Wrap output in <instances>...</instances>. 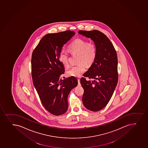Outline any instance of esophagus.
<instances>
[{"instance_id": "esophagus-1", "label": "esophagus", "mask_w": 148, "mask_h": 148, "mask_svg": "<svg viewBox=\"0 0 148 148\" xmlns=\"http://www.w3.org/2000/svg\"><path fill=\"white\" fill-rule=\"evenodd\" d=\"M78 86H81V84H80V79H78Z\"/></svg>"}]
</instances>
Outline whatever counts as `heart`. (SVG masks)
I'll return each instance as SVG.
<instances>
[{
	"label": "heart",
	"mask_w": 148,
	"mask_h": 148,
	"mask_svg": "<svg viewBox=\"0 0 148 148\" xmlns=\"http://www.w3.org/2000/svg\"><path fill=\"white\" fill-rule=\"evenodd\" d=\"M69 49L72 53L79 54L78 62L80 63L71 67L67 71V74L69 76L79 77L86 70L85 64H91L96 58L97 47L94 44L90 43L86 40L78 39L70 44ZM59 59L64 66H69L68 51L62 50L60 52Z\"/></svg>",
	"instance_id": "1"
}]
</instances>
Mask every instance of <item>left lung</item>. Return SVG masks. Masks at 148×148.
<instances>
[{"mask_svg": "<svg viewBox=\"0 0 148 148\" xmlns=\"http://www.w3.org/2000/svg\"><path fill=\"white\" fill-rule=\"evenodd\" d=\"M78 33L91 39L97 47L96 58L83 74L93 80L87 81L83 77L80 83L84 90V106L91 111H98L109 102L118 83L117 54L111 41L101 32L80 30Z\"/></svg>", "mask_w": 148, "mask_h": 148, "instance_id": "8db88e82", "label": "left lung"}]
</instances>
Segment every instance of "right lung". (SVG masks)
<instances>
[{
  "label": "right lung",
  "instance_id": "add662e5",
  "mask_svg": "<svg viewBox=\"0 0 148 148\" xmlns=\"http://www.w3.org/2000/svg\"><path fill=\"white\" fill-rule=\"evenodd\" d=\"M75 34V32L70 30L47 34L32 54L33 85L45 109L56 116L67 111L68 95L78 85L75 77L61 79L65 69L59 59L63 45Z\"/></svg>",
  "mask_w": 148,
  "mask_h": 148
}]
</instances>
